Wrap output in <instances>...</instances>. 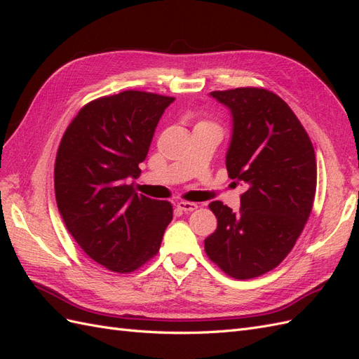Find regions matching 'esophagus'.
I'll return each mask as SVG.
<instances>
[{"mask_svg":"<svg viewBox=\"0 0 359 359\" xmlns=\"http://www.w3.org/2000/svg\"><path fill=\"white\" fill-rule=\"evenodd\" d=\"M177 206L181 211H186V212L198 210V203H194V202H178Z\"/></svg>","mask_w":359,"mask_h":359,"instance_id":"1","label":"esophagus"}]
</instances>
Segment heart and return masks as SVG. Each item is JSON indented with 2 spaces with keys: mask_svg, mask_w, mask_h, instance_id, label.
Returning a JSON list of instances; mask_svg holds the SVG:
<instances>
[{
  "mask_svg": "<svg viewBox=\"0 0 359 359\" xmlns=\"http://www.w3.org/2000/svg\"><path fill=\"white\" fill-rule=\"evenodd\" d=\"M199 124H210V123H205V121H202V123H199Z\"/></svg>",
  "mask_w": 359,
  "mask_h": 359,
  "instance_id": "b5f03b06",
  "label": "heart"
}]
</instances>
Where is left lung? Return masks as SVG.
Listing matches in <instances>:
<instances>
[{"label":"left lung","mask_w":359,"mask_h":359,"mask_svg":"<svg viewBox=\"0 0 359 359\" xmlns=\"http://www.w3.org/2000/svg\"><path fill=\"white\" fill-rule=\"evenodd\" d=\"M232 115L229 178L243 182L241 208L210 203L217 229L205 252L227 276L248 280L280 265L306 226L316 194L311 140L285 100L264 88L212 91Z\"/></svg>","instance_id":"1"}]
</instances>
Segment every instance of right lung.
Here are the masks:
<instances>
[{"label":"right lung","mask_w":359,"mask_h":359,"mask_svg":"<svg viewBox=\"0 0 359 359\" xmlns=\"http://www.w3.org/2000/svg\"><path fill=\"white\" fill-rule=\"evenodd\" d=\"M173 100L133 90L102 97L82 107L61 139L53 172L60 214L83 252L114 273L154 257L172 220L169 202L137 194L128 181Z\"/></svg>","instance_id":"right-lung-1"}]
</instances>
